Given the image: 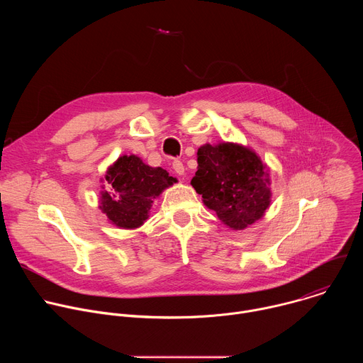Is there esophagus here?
<instances>
[{
	"label": "esophagus",
	"instance_id": "34e87169",
	"mask_svg": "<svg viewBox=\"0 0 363 363\" xmlns=\"http://www.w3.org/2000/svg\"><path fill=\"white\" fill-rule=\"evenodd\" d=\"M172 168H174V171H175L178 175H184V172H185L184 164H182L181 161H178V160L172 162Z\"/></svg>",
	"mask_w": 363,
	"mask_h": 363
}]
</instances>
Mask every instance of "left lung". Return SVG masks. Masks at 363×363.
Here are the masks:
<instances>
[{"mask_svg":"<svg viewBox=\"0 0 363 363\" xmlns=\"http://www.w3.org/2000/svg\"><path fill=\"white\" fill-rule=\"evenodd\" d=\"M198 171L191 181L203 203L231 230H244L270 206V175L251 149L223 142L198 149Z\"/></svg>","mask_w":363,"mask_h":363,"instance_id":"8db88e82","label":"left lung"}]
</instances>
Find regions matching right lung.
I'll use <instances>...</instances> for the list:
<instances>
[{
  "label": "right lung",
  "mask_w": 363,
  "mask_h": 363,
  "mask_svg": "<svg viewBox=\"0 0 363 363\" xmlns=\"http://www.w3.org/2000/svg\"><path fill=\"white\" fill-rule=\"evenodd\" d=\"M108 191L101 192L100 210L121 228H138L146 220L153 199L177 179L162 168H152L136 155H123L106 174Z\"/></svg>",
  "instance_id": "obj_1"
}]
</instances>
